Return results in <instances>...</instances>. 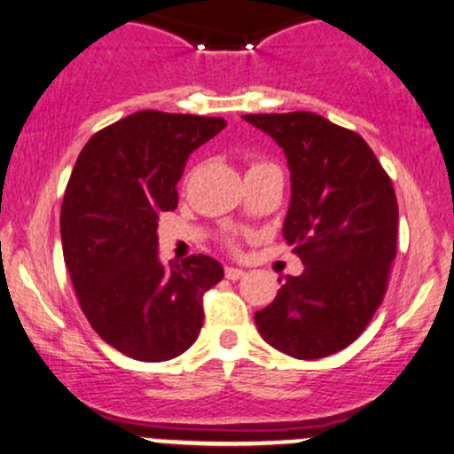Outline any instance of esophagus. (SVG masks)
<instances>
[{"mask_svg":"<svg viewBox=\"0 0 454 454\" xmlns=\"http://www.w3.org/2000/svg\"><path fill=\"white\" fill-rule=\"evenodd\" d=\"M223 273H226L228 279H241L243 275H245V270L243 269H237V267H226V270H223Z\"/></svg>","mask_w":454,"mask_h":454,"instance_id":"obj_1","label":"esophagus"}]
</instances>
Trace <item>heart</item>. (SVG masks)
Segmentation results:
<instances>
[{"label": "heart", "mask_w": 454, "mask_h": 454, "mask_svg": "<svg viewBox=\"0 0 454 454\" xmlns=\"http://www.w3.org/2000/svg\"><path fill=\"white\" fill-rule=\"evenodd\" d=\"M262 164H269V161H252V166H249V168H256V166H262ZM228 245H232L231 239H228Z\"/></svg>", "instance_id": "1"}]
</instances>
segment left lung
Returning <instances> with one entry per match:
<instances>
[{
    "label": "left lung",
    "instance_id": "1",
    "mask_svg": "<svg viewBox=\"0 0 454 454\" xmlns=\"http://www.w3.org/2000/svg\"><path fill=\"white\" fill-rule=\"evenodd\" d=\"M243 119L288 158L293 198L284 239L305 264L256 311L260 335L303 361L340 352L367 328L387 294L399 222L393 181L363 137L320 114Z\"/></svg>",
    "mask_w": 454,
    "mask_h": 454
}]
</instances>
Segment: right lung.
Segmentation results:
<instances>
[{"mask_svg":"<svg viewBox=\"0 0 454 454\" xmlns=\"http://www.w3.org/2000/svg\"><path fill=\"white\" fill-rule=\"evenodd\" d=\"M222 117L140 111L90 138L61 202V247L90 325L145 363L179 356L200 333L202 296L223 269L205 254L161 264L158 222L176 209V184Z\"/></svg>","mask_w":454,"mask_h":454,"instance_id":"right-lung-1","label":"right lung"}]
</instances>
